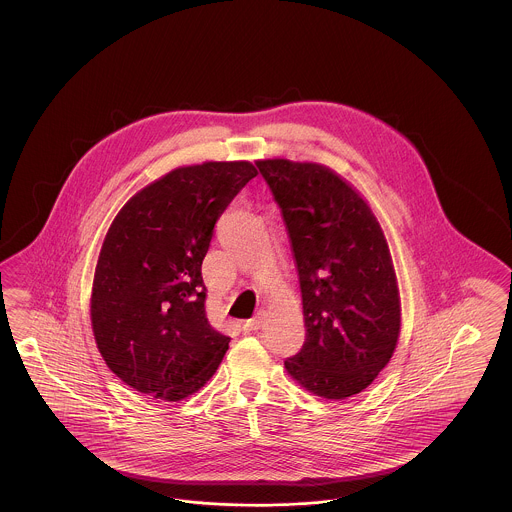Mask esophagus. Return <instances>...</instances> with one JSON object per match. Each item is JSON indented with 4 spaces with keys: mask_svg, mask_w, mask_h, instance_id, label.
<instances>
[{
    "mask_svg": "<svg viewBox=\"0 0 512 512\" xmlns=\"http://www.w3.org/2000/svg\"><path fill=\"white\" fill-rule=\"evenodd\" d=\"M263 322H265V311H259L255 317L249 318V320H245L244 330L245 332H253V330H259V328L263 326Z\"/></svg>",
    "mask_w": 512,
    "mask_h": 512,
    "instance_id": "34e87169",
    "label": "esophagus"
}]
</instances>
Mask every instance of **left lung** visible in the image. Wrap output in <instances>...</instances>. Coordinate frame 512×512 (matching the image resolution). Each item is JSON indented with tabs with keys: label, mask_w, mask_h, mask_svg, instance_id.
Wrapping results in <instances>:
<instances>
[{
	"label": "left lung",
	"mask_w": 512,
	"mask_h": 512,
	"mask_svg": "<svg viewBox=\"0 0 512 512\" xmlns=\"http://www.w3.org/2000/svg\"><path fill=\"white\" fill-rule=\"evenodd\" d=\"M292 242L305 343L284 361L322 399L366 390L390 363L401 332V297L384 230L365 197L320 163L261 159Z\"/></svg>",
	"instance_id": "1"
}]
</instances>
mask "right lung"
<instances>
[{
    "mask_svg": "<svg viewBox=\"0 0 512 512\" xmlns=\"http://www.w3.org/2000/svg\"><path fill=\"white\" fill-rule=\"evenodd\" d=\"M257 176L249 161L178 167L132 195L99 251L90 318L122 382L180 401L217 372L230 338L205 315L201 263L228 203Z\"/></svg>",
    "mask_w": 512,
    "mask_h": 512,
    "instance_id": "add662e5",
    "label": "right lung"
}]
</instances>
